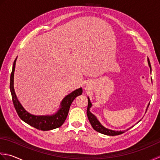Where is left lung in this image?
I'll return each instance as SVG.
<instances>
[{
    "mask_svg": "<svg viewBox=\"0 0 160 160\" xmlns=\"http://www.w3.org/2000/svg\"><path fill=\"white\" fill-rule=\"evenodd\" d=\"M147 60H148V66L150 67V69H151V63H150V61H149L148 58H147ZM88 108H87V115H88V118L90 124L92 126L94 130H95L96 131L99 132L100 133H102V134H103V135H110V136L119 135H121V134H122V133L126 132V130H110V129L106 128V127H104L102 124V123L99 122V120L97 119V117L94 115H93V114L90 112V108L92 107V105L90 102V98L88 97ZM149 104L150 103H148V105L147 106V108H146V111H147V109L149 106ZM140 121H141V120H139L138 122H139ZM132 127H130V128H128L126 130H128L130 128H131Z\"/></svg>",
    "mask_w": 160,
    "mask_h": 160,
    "instance_id": "left-lung-1",
    "label": "left lung"
}]
</instances>
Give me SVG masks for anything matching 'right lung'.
<instances>
[{"label":"right lung","instance_id":"add662e5","mask_svg":"<svg viewBox=\"0 0 160 160\" xmlns=\"http://www.w3.org/2000/svg\"><path fill=\"white\" fill-rule=\"evenodd\" d=\"M17 57L14 61L12 67V71L10 76V91L12 97L13 103L15 109L17 112L18 115L22 120V121L27 123L28 124L34 127V128L41 130H50L63 125L64 122L67 118L68 112H69L70 107L72 103L73 100L77 97L81 95L83 92L82 88L76 89L68 94L64 97L60 103V107L57 111L52 114V115H34L28 112L21 103L19 102L14 91V77L16 61Z\"/></svg>","mask_w":160,"mask_h":160}]
</instances>
